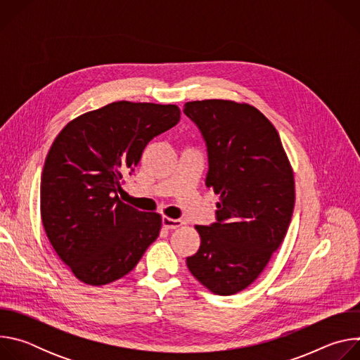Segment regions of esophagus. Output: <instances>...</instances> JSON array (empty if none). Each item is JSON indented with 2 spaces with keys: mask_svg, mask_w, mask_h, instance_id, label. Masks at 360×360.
Listing matches in <instances>:
<instances>
[{
  "mask_svg": "<svg viewBox=\"0 0 360 360\" xmlns=\"http://www.w3.org/2000/svg\"><path fill=\"white\" fill-rule=\"evenodd\" d=\"M162 225H164L167 229H176V228L182 226L184 222H182L181 219H172V218L164 217V218H162Z\"/></svg>",
  "mask_w": 360,
  "mask_h": 360,
  "instance_id": "obj_1",
  "label": "esophagus"
}]
</instances>
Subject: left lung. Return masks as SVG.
Here are the masks:
<instances>
[{
    "label": "left lung",
    "instance_id": "left-lung-1",
    "mask_svg": "<svg viewBox=\"0 0 360 360\" xmlns=\"http://www.w3.org/2000/svg\"><path fill=\"white\" fill-rule=\"evenodd\" d=\"M185 115L208 150L207 186L219 195L217 222L196 225L191 274L217 295L248 288L282 243L293 214L295 181L281 138L255 107L226 99L186 102Z\"/></svg>",
    "mask_w": 360,
    "mask_h": 360
}]
</instances>
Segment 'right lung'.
Wrapping results in <instances>:
<instances>
[{"mask_svg": "<svg viewBox=\"0 0 360 360\" xmlns=\"http://www.w3.org/2000/svg\"><path fill=\"white\" fill-rule=\"evenodd\" d=\"M176 105L118 101L86 112L58 134L41 176V219L61 261L84 283L129 274L160 235L162 219L124 203V175L148 142L179 122Z\"/></svg>", "mask_w": 360, "mask_h": 360, "instance_id": "obj_1", "label": "right lung"}]
</instances>
